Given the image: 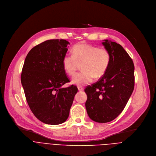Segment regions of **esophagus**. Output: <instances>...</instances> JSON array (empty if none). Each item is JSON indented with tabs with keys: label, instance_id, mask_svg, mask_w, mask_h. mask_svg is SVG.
Wrapping results in <instances>:
<instances>
[{
	"label": "esophagus",
	"instance_id": "1",
	"mask_svg": "<svg viewBox=\"0 0 156 156\" xmlns=\"http://www.w3.org/2000/svg\"><path fill=\"white\" fill-rule=\"evenodd\" d=\"M78 90L79 91H82L84 90V88H83V87H81V86H78Z\"/></svg>",
	"mask_w": 156,
	"mask_h": 156
}]
</instances>
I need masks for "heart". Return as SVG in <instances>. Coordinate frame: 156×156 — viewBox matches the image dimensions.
<instances>
[{
  "instance_id": "b5f03b06",
  "label": "heart",
  "mask_w": 156,
  "mask_h": 156,
  "mask_svg": "<svg viewBox=\"0 0 156 156\" xmlns=\"http://www.w3.org/2000/svg\"><path fill=\"white\" fill-rule=\"evenodd\" d=\"M72 55L66 54L62 60L63 68L70 76H73L81 65V72L76 74L72 78L73 84L84 86L90 83L93 78L102 77L107 70L111 55L105 48L86 44H78L72 50Z\"/></svg>"
}]
</instances>
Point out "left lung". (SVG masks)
Masks as SVG:
<instances>
[{"label": "left lung", "mask_w": 156, "mask_h": 156, "mask_svg": "<svg viewBox=\"0 0 156 156\" xmlns=\"http://www.w3.org/2000/svg\"><path fill=\"white\" fill-rule=\"evenodd\" d=\"M111 55L108 68L98 81L84 90L88 116L94 122L107 123L114 120L126 106L135 86V66L123 47L104 40Z\"/></svg>", "instance_id": "8db88e82"}]
</instances>
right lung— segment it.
<instances>
[{
  "mask_svg": "<svg viewBox=\"0 0 156 156\" xmlns=\"http://www.w3.org/2000/svg\"><path fill=\"white\" fill-rule=\"evenodd\" d=\"M69 42L51 39L34 47L26 57L21 75L28 105L42 122L58 125L68 119L78 88L61 87L70 82L63 68L62 60Z\"/></svg>",
  "mask_w": 156,
  "mask_h": 156,
  "instance_id": "add662e5",
  "label": "right lung"
}]
</instances>
